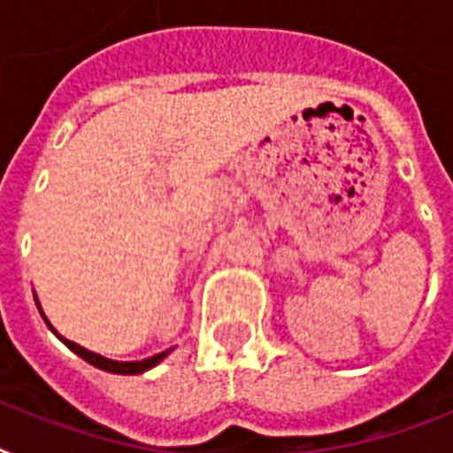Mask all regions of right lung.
<instances>
[{"label":"right lung","mask_w":453,"mask_h":453,"mask_svg":"<svg viewBox=\"0 0 453 453\" xmlns=\"http://www.w3.org/2000/svg\"><path fill=\"white\" fill-rule=\"evenodd\" d=\"M35 301H37V308H39V312H42V317H44L46 326H49V329H51L53 334H56V336H58L60 341H63V343H65L67 348H70V350L74 352V355H80L81 359H87L88 365L98 366V369H103V372L122 373V376H136V373H143V372H148V369H152V366L159 365V362H162V359L166 357V355H169L171 350H173V348H169V350L157 352V355H152V357H148V359H136V362H117V359L103 357V355H98V352L87 350V348H81L80 343H74V341H67L65 336H60L58 331L53 329V324L49 322V319H46L44 310H42V305H39V298L37 296H35Z\"/></svg>","instance_id":"1"}]
</instances>
